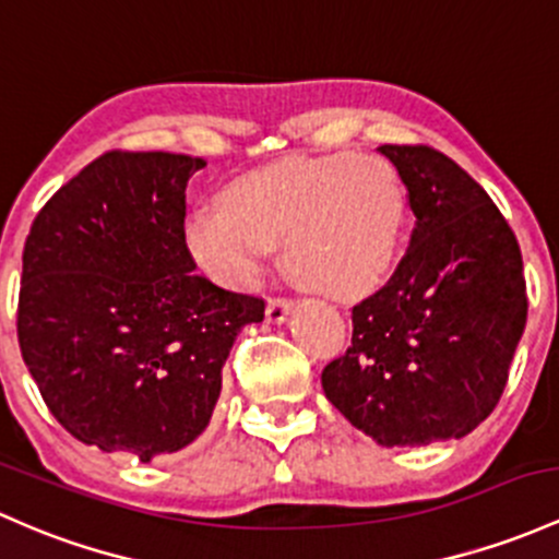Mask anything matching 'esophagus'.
Listing matches in <instances>:
<instances>
[{
    "label": "esophagus",
    "instance_id": "obj_1",
    "mask_svg": "<svg viewBox=\"0 0 559 559\" xmlns=\"http://www.w3.org/2000/svg\"><path fill=\"white\" fill-rule=\"evenodd\" d=\"M293 298H285V296H274V298H269V304H266V320L269 322H285L287 320V314H290L293 311Z\"/></svg>",
    "mask_w": 559,
    "mask_h": 559
}]
</instances>
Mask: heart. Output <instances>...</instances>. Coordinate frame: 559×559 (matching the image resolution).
Wrapping results in <instances>:
<instances>
[{"label": "heart", "mask_w": 559, "mask_h": 559, "mask_svg": "<svg viewBox=\"0 0 559 559\" xmlns=\"http://www.w3.org/2000/svg\"><path fill=\"white\" fill-rule=\"evenodd\" d=\"M405 218L407 194L392 162L293 154L231 181L221 207L197 210L186 245L215 282L250 287L285 242L287 266L306 287L357 298L386 280Z\"/></svg>", "instance_id": "b5f03b06"}]
</instances>
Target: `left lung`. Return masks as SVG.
I'll list each match as a JSON object with an SVG mask.
<instances>
[{
	"mask_svg": "<svg viewBox=\"0 0 559 559\" xmlns=\"http://www.w3.org/2000/svg\"><path fill=\"white\" fill-rule=\"evenodd\" d=\"M416 215L381 290L352 309V346L322 370L325 397L383 448L469 435L493 413L527 320L512 226L437 148L378 146Z\"/></svg>",
	"mask_w": 559,
	"mask_h": 559,
	"instance_id": "obj_1",
	"label": "left lung"
}]
</instances>
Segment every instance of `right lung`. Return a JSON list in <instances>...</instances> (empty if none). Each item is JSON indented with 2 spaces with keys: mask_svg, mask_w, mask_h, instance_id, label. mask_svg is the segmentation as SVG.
Returning a JSON list of instances; mask_svg holds the SVG:
<instances>
[{
  "mask_svg": "<svg viewBox=\"0 0 559 559\" xmlns=\"http://www.w3.org/2000/svg\"><path fill=\"white\" fill-rule=\"evenodd\" d=\"M205 159L100 154L34 218L17 344L58 424L148 464L205 431L234 338L263 298L194 274L186 183Z\"/></svg>",
  "mask_w": 559,
  "mask_h": 559,
  "instance_id": "right-lung-1",
  "label": "right lung"
}]
</instances>
